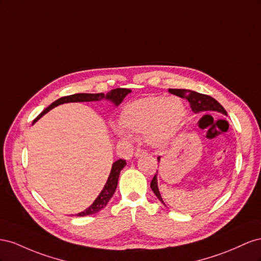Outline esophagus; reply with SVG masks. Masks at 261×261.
<instances>
[{
	"label": "esophagus",
	"mask_w": 261,
	"mask_h": 261,
	"mask_svg": "<svg viewBox=\"0 0 261 261\" xmlns=\"http://www.w3.org/2000/svg\"><path fill=\"white\" fill-rule=\"evenodd\" d=\"M146 151L144 150H141V148H137V151L135 152V156L136 158H140V156H143V155H146Z\"/></svg>",
	"instance_id": "obj_1"
}]
</instances>
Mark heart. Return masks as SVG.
I'll return each mask as SVG.
<instances>
[{
	"instance_id": "obj_1",
	"label": "heart",
	"mask_w": 261,
	"mask_h": 261,
	"mask_svg": "<svg viewBox=\"0 0 261 261\" xmlns=\"http://www.w3.org/2000/svg\"><path fill=\"white\" fill-rule=\"evenodd\" d=\"M186 116L182 102L177 98L151 96L125 106L120 121L130 132L144 133L145 141L154 147L166 145L174 137ZM129 138L125 131L119 132Z\"/></svg>"
}]
</instances>
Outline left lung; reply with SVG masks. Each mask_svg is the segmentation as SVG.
Returning <instances> with one entry per match:
<instances>
[{
	"label": "left lung",
	"instance_id": "8db88e82",
	"mask_svg": "<svg viewBox=\"0 0 261 261\" xmlns=\"http://www.w3.org/2000/svg\"><path fill=\"white\" fill-rule=\"evenodd\" d=\"M168 92L173 95L178 96V97H181L187 99L190 103V108L195 114L199 113H206V111H218V113H221L223 115H227L226 110L223 108L221 103L215 100L213 97L209 95H204V94H200L195 91H190V89H178V88H169ZM161 158H158V161L160 162ZM151 189L155 193V196L159 198L161 202L165 205L164 201L162 199V196L160 193L159 187H158V175L155 174L153 177V179L151 181Z\"/></svg>",
	"mask_w": 261,
	"mask_h": 261
}]
</instances>
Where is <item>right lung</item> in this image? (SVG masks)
<instances>
[{
	"label": "right lung",
	"instance_id": "obj_1",
	"mask_svg": "<svg viewBox=\"0 0 261 261\" xmlns=\"http://www.w3.org/2000/svg\"><path fill=\"white\" fill-rule=\"evenodd\" d=\"M131 92V89L128 88H115L111 89L110 92H108L106 95L103 93H98V94H74V95H70V96H64V97H61L57 99L56 101H54L51 103L49 107H47L44 109L42 113L37 117L34 122H36L38 120L39 118H41L44 114H47L49 110H51L52 108H55L61 103H65V102H77V101H96V100H100V99H108L110 101H113L115 103V106L120 105L122 102V100L124 99V97L126 95ZM125 161L124 160H118L113 164V167H111V172L109 174V177L107 179L106 185L103 186L102 190L100 191V193L98 195V197L95 199L94 202L92 203V205H89L86 210H84L83 212L77 213V217H85V215H89V214H94L97 213L98 211H100L101 209H103L108 203V201L110 200V198L113 197V195L116 191L117 185H118V179H119V175H120L121 169L125 166Z\"/></svg>",
	"mask_w": 261,
	"mask_h": 261
}]
</instances>
